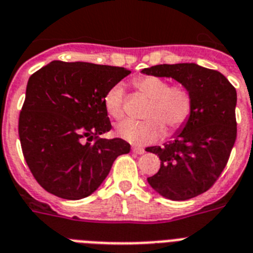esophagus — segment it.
<instances>
[{
    "label": "esophagus",
    "instance_id": "obj_1",
    "mask_svg": "<svg viewBox=\"0 0 253 253\" xmlns=\"http://www.w3.org/2000/svg\"><path fill=\"white\" fill-rule=\"evenodd\" d=\"M132 152H133V153H136V155H143L145 151L140 147H132Z\"/></svg>",
    "mask_w": 253,
    "mask_h": 253
}]
</instances>
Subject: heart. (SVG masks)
Masks as SVG:
<instances>
[{"mask_svg":"<svg viewBox=\"0 0 253 253\" xmlns=\"http://www.w3.org/2000/svg\"><path fill=\"white\" fill-rule=\"evenodd\" d=\"M135 87L145 97L151 100L144 121L126 120L117 127V132L122 139L133 145H148L161 139L165 127L170 132L179 131L186 126L194 112V97L183 84H173L164 78L143 75L133 80ZM104 106L114 120L123 117V87L116 84L109 88L104 96Z\"/></svg>","mask_w":253,"mask_h":253,"instance_id":"heart-1","label":"heart"}]
</instances>
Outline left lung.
Listing matches in <instances>:
<instances>
[{"instance_id": "obj_1", "label": "left lung", "mask_w": 253, "mask_h": 253, "mask_svg": "<svg viewBox=\"0 0 253 253\" xmlns=\"http://www.w3.org/2000/svg\"><path fill=\"white\" fill-rule=\"evenodd\" d=\"M141 73L173 78L190 89L194 112L190 121L164 147L148 152L161 160L148 183L170 200H188L208 191L218 179L237 140V91L217 70L196 63L156 65Z\"/></svg>"}]
</instances>
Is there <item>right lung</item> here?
Listing matches in <instances>:
<instances>
[{
  "instance_id": "1",
  "label": "right lung",
  "mask_w": 253,
  "mask_h": 253,
  "mask_svg": "<svg viewBox=\"0 0 253 253\" xmlns=\"http://www.w3.org/2000/svg\"><path fill=\"white\" fill-rule=\"evenodd\" d=\"M130 73L53 61L31 75L18 131L24 160L44 190L67 200L87 198L117 157L130 152L126 140L100 136L112 130L104 96Z\"/></svg>"
}]
</instances>
